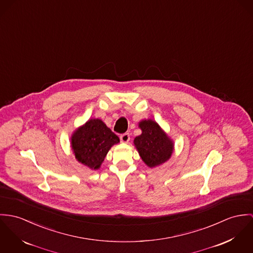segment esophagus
<instances>
[{"instance_id":"1","label":"esophagus","mask_w":253,"mask_h":253,"mask_svg":"<svg viewBox=\"0 0 253 253\" xmlns=\"http://www.w3.org/2000/svg\"><path fill=\"white\" fill-rule=\"evenodd\" d=\"M120 140L122 142H125V143H127L129 140H130V135H129V133H125V134H122L121 136H120Z\"/></svg>"}]
</instances>
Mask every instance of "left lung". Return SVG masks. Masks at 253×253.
I'll return each mask as SVG.
<instances>
[{
    "label": "left lung",
    "instance_id": "obj_1",
    "mask_svg": "<svg viewBox=\"0 0 253 253\" xmlns=\"http://www.w3.org/2000/svg\"><path fill=\"white\" fill-rule=\"evenodd\" d=\"M139 128L141 134L134 139V145L144 164L155 168L167 162L174 150L173 140L152 119L140 120Z\"/></svg>",
    "mask_w": 253,
    "mask_h": 253
}]
</instances>
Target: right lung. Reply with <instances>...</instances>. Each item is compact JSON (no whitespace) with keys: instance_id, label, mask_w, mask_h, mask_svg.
Instances as JSON below:
<instances>
[{"instance_id":"obj_1","label":"right lung","mask_w":253,"mask_h":253,"mask_svg":"<svg viewBox=\"0 0 253 253\" xmlns=\"http://www.w3.org/2000/svg\"><path fill=\"white\" fill-rule=\"evenodd\" d=\"M119 138L99 118H90L71 136V148L79 163L93 170L101 168L109 150Z\"/></svg>"}]
</instances>
